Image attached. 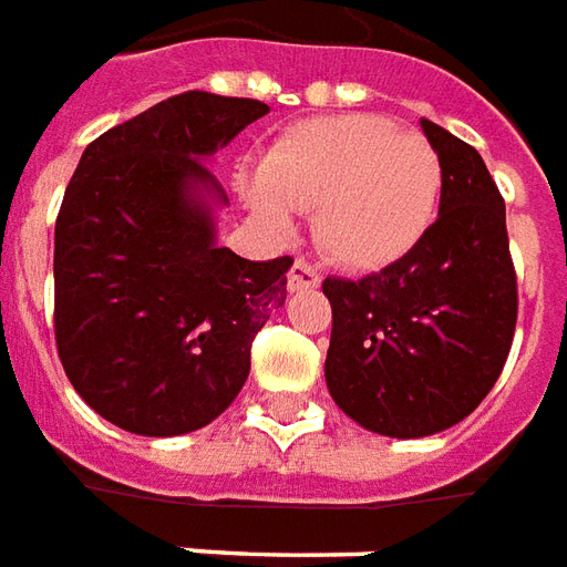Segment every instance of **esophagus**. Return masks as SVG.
<instances>
[{
	"label": "esophagus",
	"instance_id": "34e87169",
	"mask_svg": "<svg viewBox=\"0 0 567 567\" xmlns=\"http://www.w3.org/2000/svg\"><path fill=\"white\" fill-rule=\"evenodd\" d=\"M320 287V275H317L315 265H308L305 259H296L287 275V290L290 292H302V290H315Z\"/></svg>",
	"mask_w": 567,
	"mask_h": 567
}]
</instances>
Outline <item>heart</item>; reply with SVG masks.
<instances>
[{
	"instance_id": "b5f03b06",
	"label": "heart",
	"mask_w": 567,
	"mask_h": 567,
	"mask_svg": "<svg viewBox=\"0 0 567 567\" xmlns=\"http://www.w3.org/2000/svg\"><path fill=\"white\" fill-rule=\"evenodd\" d=\"M440 188V155L424 136L379 115H329L277 136L244 198L277 235L292 228V210H315L317 244L332 262L381 271L427 235Z\"/></svg>"
}]
</instances>
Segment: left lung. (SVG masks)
I'll use <instances>...</instances> for the list:
<instances>
[{"mask_svg":"<svg viewBox=\"0 0 567 567\" xmlns=\"http://www.w3.org/2000/svg\"><path fill=\"white\" fill-rule=\"evenodd\" d=\"M440 155V216L400 262L363 280L327 277V388L381 436L449 431L483 403L516 329L507 210L483 155L421 118Z\"/></svg>","mask_w":567,"mask_h":567,"instance_id":"obj_1","label":"left lung"}]
</instances>
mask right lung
<instances>
[{
  "label": "right lung",
  "mask_w": 567,
  "mask_h": 567,
  "mask_svg": "<svg viewBox=\"0 0 567 567\" xmlns=\"http://www.w3.org/2000/svg\"><path fill=\"white\" fill-rule=\"evenodd\" d=\"M259 100L188 91L82 152L54 226V336L97 415L179 436L226 412L250 344L287 302L292 259L250 262L216 244L228 198L207 167L262 118Z\"/></svg>",
  "instance_id": "add662e5"
}]
</instances>
